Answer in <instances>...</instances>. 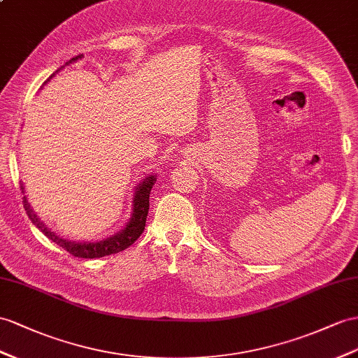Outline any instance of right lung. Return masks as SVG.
Here are the masks:
<instances>
[{"mask_svg":"<svg viewBox=\"0 0 358 358\" xmlns=\"http://www.w3.org/2000/svg\"><path fill=\"white\" fill-rule=\"evenodd\" d=\"M78 59H81V56L72 57L69 62L65 63V66ZM60 69H57V72ZM50 78H48V81H50ZM155 180H157L155 178V176H150V177H146L139 186H137V189L134 192V198H133V213H131V217L128 219V222H127L124 230L116 233L112 237H107V239L99 241V242H85L83 243V242H71L66 239H62L60 236L51 231L47 225L41 222L38 215H36L33 212V208L30 207V203H29V199H27V196H24V208H25L27 215H29V217L31 219V222L38 227L39 230L48 237V239L56 242L59 246H62L63 250H66L69 254L74 255V257L98 259V257H104V255L121 252V251L127 250L128 246H131L137 239H139L141 234L145 230L146 216H148V208H150V194H151V189L154 186ZM21 190L24 194V185H21Z\"/></svg>","mask_w":358,"mask_h":358,"instance_id":"add662e5","label":"right lung"}]
</instances>
